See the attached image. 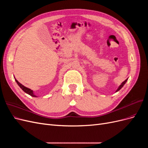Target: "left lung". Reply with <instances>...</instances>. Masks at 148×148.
<instances>
[{
  "mask_svg": "<svg viewBox=\"0 0 148 148\" xmlns=\"http://www.w3.org/2000/svg\"><path fill=\"white\" fill-rule=\"evenodd\" d=\"M127 80H128V78H127V79H125L123 82H122V83H121V84H120V86H119V88H117V90H116V91H115V92H117V91H119L120 90V89L124 86V84H125V83H126V82H127Z\"/></svg>",
  "mask_w": 148,
  "mask_h": 148,
  "instance_id": "1",
  "label": "left lung"
}]
</instances>
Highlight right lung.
I'll return each mask as SVG.
<instances>
[{"label": "right lung", "instance_id": "add662e5", "mask_svg": "<svg viewBox=\"0 0 148 148\" xmlns=\"http://www.w3.org/2000/svg\"><path fill=\"white\" fill-rule=\"evenodd\" d=\"M15 82H16V83L18 84V86L20 87V88L22 89V90H23L24 92H25L26 94H28V95H30L31 96H33V97H38L37 96H36L35 95H34V91H33V90H31V89H29V88H26V87H25V86H23V84H21L18 81V80L15 78Z\"/></svg>", "mask_w": 148, "mask_h": 148}]
</instances>
